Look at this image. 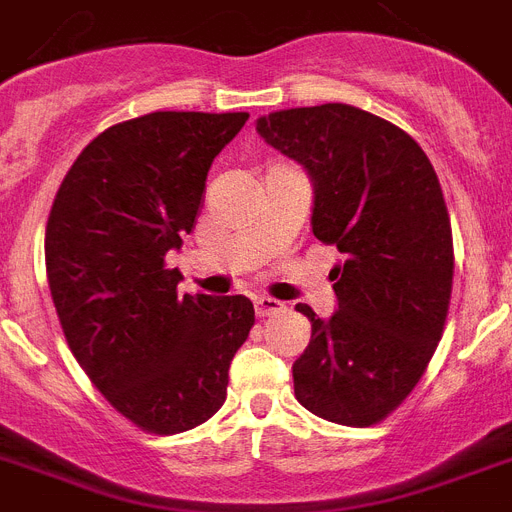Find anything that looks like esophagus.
<instances>
[{"instance_id": "obj_1", "label": "esophagus", "mask_w": 512, "mask_h": 512, "mask_svg": "<svg viewBox=\"0 0 512 512\" xmlns=\"http://www.w3.org/2000/svg\"><path fill=\"white\" fill-rule=\"evenodd\" d=\"M253 306H256V314L259 316H269L277 314L285 308V303H280L277 298H269V295H259V298H253Z\"/></svg>"}]
</instances>
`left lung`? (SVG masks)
Listing matches in <instances>:
<instances>
[{"label": "left lung", "mask_w": 512, "mask_h": 512, "mask_svg": "<svg viewBox=\"0 0 512 512\" xmlns=\"http://www.w3.org/2000/svg\"><path fill=\"white\" fill-rule=\"evenodd\" d=\"M269 146L314 180L311 227L342 253L329 272L337 314L298 303L311 342L293 363L295 398L342 426H374L413 392L445 332L453 230L429 156L411 135L350 104L259 117Z\"/></svg>", "instance_id": "obj_1"}]
</instances>
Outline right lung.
Listing matches in <instances>:
<instances>
[{
    "label": "right lung",
    "mask_w": 512,
    "mask_h": 512,
    "mask_svg": "<svg viewBox=\"0 0 512 512\" xmlns=\"http://www.w3.org/2000/svg\"><path fill=\"white\" fill-rule=\"evenodd\" d=\"M246 112H151L80 151L46 222V280L75 361L149 434L209 421L248 340L246 295H177L164 256L196 227L214 156Z\"/></svg>",
    "instance_id": "obj_1"
}]
</instances>
